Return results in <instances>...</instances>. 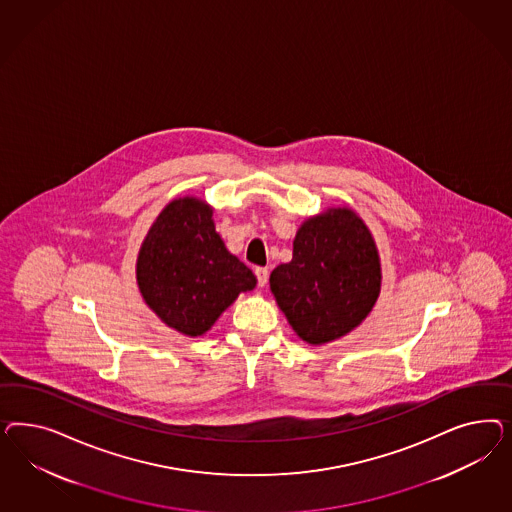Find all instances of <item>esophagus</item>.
<instances>
[{
	"label": "esophagus",
	"instance_id": "1",
	"mask_svg": "<svg viewBox=\"0 0 512 512\" xmlns=\"http://www.w3.org/2000/svg\"><path fill=\"white\" fill-rule=\"evenodd\" d=\"M255 276H257L259 285L264 287L268 283V268H255Z\"/></svg>",
	"mask_w": 512,
	"mask_h": 512
}]
</instances>
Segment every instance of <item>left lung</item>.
Listing matches in <instances>:
<instances>
[{
    "mask_svg": "<svg viewBox=\"0 0 512 512\" xmlns=\"http://www.w3.org/2000/svg\"><path fill=\"white\" fill-rule=\"evenodd\" d=\"M270 289L302 340L321 345L349 334L381 291L372 233L351 208L306 219L293 242V261L272 270Z\"/></svg>",
    "mask_w": 512,
    "mask_h": 512,
    "instance_id": "left-lung-1",
    "label": "left lung"
}]
</instances>
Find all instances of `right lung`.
I'll list each match as a JSON object with an SVG mask.
<instances>
[{"instance_id":"1","label":"right lung","mask_w":512,"mask_h":512,"mask_svg":"<svg viewBox=\"0 0 512 512\" xmlns=\"http://www.w3.org/2000/svg\"><path fill=\"white\" fill-rule=\"evenodd\" d=\"M212 208L201 199L169 202L140 246L137 283L155 315L186 336H202L257 279L225 248Z\"/></svg>"}]
</instances>
